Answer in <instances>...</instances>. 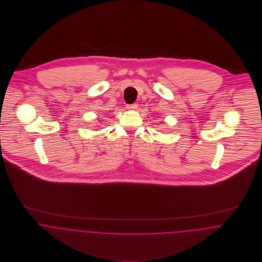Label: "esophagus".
<instances>
[{
    "label": "esophagus",
    "mask_w": 262,
    "mask_h": 262,
    "mask_svg": "<svg viewBox=\"0 0 262 262\" xmlns=\"http://www.w3.org/2000/svg\"><path fill=\"white\" fill-rule=\"evenodd\" d=\"M126 108L128 110H136L138 108V105L137 104H131V105H127Z\"/></svg>",
    "instance_id": "1"
}]
</instances>
